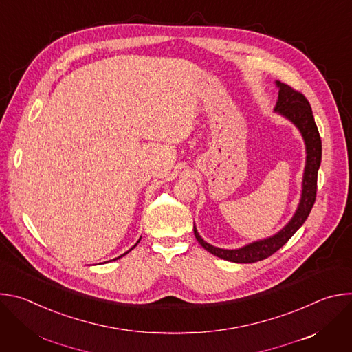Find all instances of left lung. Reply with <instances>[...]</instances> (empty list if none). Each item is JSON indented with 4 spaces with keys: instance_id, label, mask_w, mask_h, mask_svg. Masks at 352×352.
<instances>
[{
    "instance_id": "obj_1",
    "label": "left lung",
    "mask_w": 352,
    "mask_h": 352,
    "mask_svg": "<svg viewBox=\"0 0 352 352\" xmlns=\"http://www.w3.org/2000/svg\"><path fill=\"white\" fill-rule=\"evenodd\" d=\"M277 86L280 90L278 102L274 110L296 125V128L302 133L307 144L308 156L304 173L302 196H300L298 210L294 214L292 220L278 234L263 241L249 243L239 249L216 248L200 238L196 228H193L197 242L202 245L208 252L224 261L235 263H255L258 261H263L272 256L283 245H285L288 239L298 231V228L305 223L315 205L318 190V171L322 160V139L315 124V118L308 98L302 93L285 83L277 82Z\"/></svg>"
}]
</instances>
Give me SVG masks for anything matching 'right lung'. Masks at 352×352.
<instances>
[{
    "label": "right lung",
    "mask_w": 352,
    "mask_h": 352,
    "mask_svg": "<svg viewBox=\"0 0 352 352\" xmlns=\"http://www.w3.org/2000/svg\"><path fill=\"white\" fill-rule=\"evenodd\" d=\"M138 242H139V241H138ZM135 246H136V245H135ZM135 246H133V248H135ZM133 248H131V249H129V250H132V249H133ZM129 250H128V252H129ZM128 252H125V254H128ZM125 254H124V255H125ZM124 255H121V256H124ZM121 256H118V258H121ZM118 258H116V259H118Z\"/></svg>",
    "instance_id": "obj_1"
}]
</instances>
